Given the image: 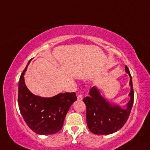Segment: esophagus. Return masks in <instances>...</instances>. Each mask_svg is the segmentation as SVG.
Segmentation results:
<instances>
[{
  "mask_svg": "<svg viewBox=\"0 0 150 150\" xmlns=\"http://www.w3.org/2000/svg\"><path fill=\"white\" fill-rule=\"evenodd\" d=\"M77 98H78V101H81V100H82V99H83V96H82V95H81V94H80V95L78 96Z\"/></svg>",
  "mask_w": 150,
  "mask_h": 150,
  "instance_id": "obj_1",
  "label": "esophagus"
}]
</instances>
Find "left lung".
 Instances as JSON below:
<instances>
[{
	"mask_svg": "<svg viewBox=\"0 0 150 150\" xmlns=\"http://www.w3.org/2000/svg\"><path fill=\"white\" fill-rule=\"evenodd\" d=\"M125 71L130 77V100L125 106L120 107L111 103L101 96L96 86L91 88L90 96L83 99L86 105V120L88 127L94 134L107 135L117 132L127 121L134 102L132 76L126 66Z\"/></svg>",
	"mask_w": 150,
	"mask_h": 150,
	"instance_id": "8db88e82",
	"label": "left lung"
}]
</instances>
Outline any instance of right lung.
Returning a JSON list of instances; mask_svg holds the SVG:
<instances>
[{"label": "right lung", "instance_id": "1", "mask_svg": "<svg viewBox=\"0 0 150 150\" xmlns=\"http://www.w3.org/2000/svg\"><path fill=\"white\" fill-rule=\"evenodd\" d=\"M30 60L21 74L18 83V102L21 115L34 132L40 135L54 134L62 129L66 115L72 104L77 100V97L74 92L60 93L51 98L34 95L28 90L24 81Z\"/></svg>", "mask_w": 150, "mask_h": 150}]
</instances>
